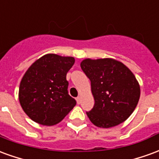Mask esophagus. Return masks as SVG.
Here are the masks:
<instances>
[{"mask_svg": "<svg viewBox=\"0 0 159 159\" xmlns=\"http://www.w3.org/2000/svg\"><path fill=\"white\" fill-rule=\"evenodd\" d=\"M76 102H77V104L79 105V104H81V97L78 96V97H76Z\"/></svg>", "mask_w": 159, "mask_h": 159, "instance_id": "34e87169", "label": "esophagus"}]
</instances>
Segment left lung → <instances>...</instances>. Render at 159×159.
<instances>
[{"mask_svg":"<svg viewBox=\"0 0 159 159\" xmlns=\"http://www.w3.org/2000/svg\"><path fill=\"white\" fill-rule=\"evenodd\" d=\"M81 68L91 82L94 106L87 115L95 126H117L133 113L140 89L126 66L113 59H86Z\"/></svg>","mask_w":159,"mask_h":159,"instance_id":"8db88e82","label":"left lung"}]
</instances>
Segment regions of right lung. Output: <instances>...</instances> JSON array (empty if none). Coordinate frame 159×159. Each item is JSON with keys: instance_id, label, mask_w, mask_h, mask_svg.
Segmentation results:
<instances>
[{"instance_id": "obj_1", "label": "right lung", "mask_w": 159, "mask_h": 159, "mask_svg": "<svg viewBox=\"0 0 159 159\" xmlns=\"http://www.w3.org/2000/svg\"><path fill=\"white\" fill-rule=\"evenodd\" d=\"M75 63L73 57L49 53L27 70L20 82L19 99L23 110L37 123H59L76 106L68 93L66 74Z\"/></svg>"}]
</instances>
